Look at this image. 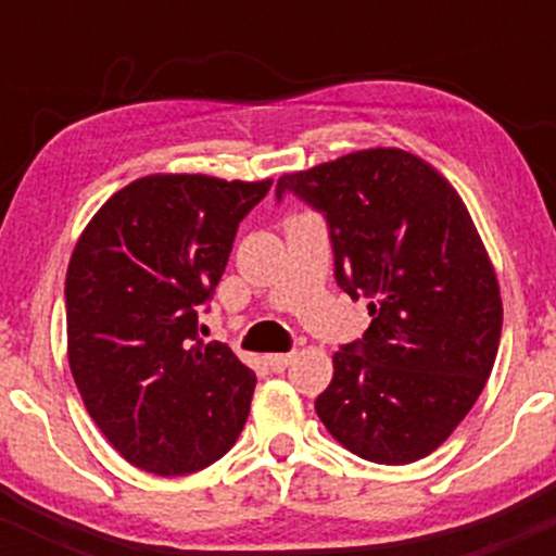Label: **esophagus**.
I'll list each match as a JSON object with an SVG mask.
<instances>
[{"mask_svg": "<svg viewBox=\"0 0 556 556\" xmlns=\"http://www.w3.org/2000/svg\"><path fill=\"white\" fill-rule=\"evenodd\" d=\"M292 358H295V355L292 353H274V355H266V366L271 368V371H285L287 366H290L292 363Z\"/></svg>", "mask_w": 556, "mask_h": 556, "instance_id": "esophagus-1", "label": "esophagus"}]
</instances>
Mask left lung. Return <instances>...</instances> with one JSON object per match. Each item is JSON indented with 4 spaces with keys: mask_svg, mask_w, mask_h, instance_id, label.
<instances>
[{
    "mask_svg": "<svg viewBox=\"0 0 556 556\" xmlns=\"http://www.w3.org/2000/svg\"><path fill=\"white\" fill-rule=\"evenodd\" d=\"M285 190L327 216L337 285L371 300L363 342L331 358L318 418L363 460L431 455L476 405L500 350V282L468 206L429 162L381 146L282 175Z\"/></svg>",
    "mask_w": 556,
    "mask_h": 556,
    "instance_id": "left-lung-1",
    "label": "left lung"
}]
</instances>
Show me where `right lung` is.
<instances>
[{
  "label": "right lung",
  "instance_id": "add662e5",
  "mask_svg": "<svg viewBox=\"0 0 556 556\" xmlns=\"http://www.w3.org/2000/svg\"><path fill=\"white\" fill-rule=\"evenodd\" d=\"M271 180L146 175L91 216L65 279L67 361L88 416L127 463L185 476L227 455L256 374L198 340L242 216Z\"/></svg>",
  "mask_w": 556,
  "mask_h": 556
}]
</instances>
